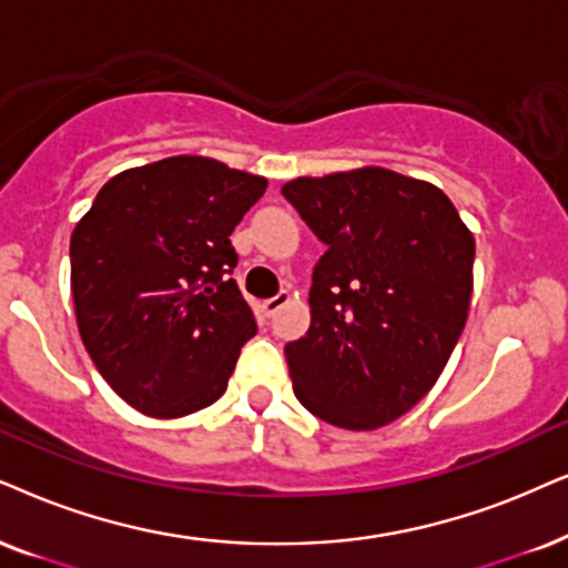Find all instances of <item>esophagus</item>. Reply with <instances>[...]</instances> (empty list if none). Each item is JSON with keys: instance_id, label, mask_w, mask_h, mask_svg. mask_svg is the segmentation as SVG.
<instances>
[{"instance_id": "obj_1", "label": "esophagus", "mask_w": 568, "mask_h": 568, "mask_svg": "<svg viewBox=\"0 0 568 568\" xmlns=\"http://www.w3.org/2000/svg\"><path fill=\"white\" fill-rule=\"evenodd\" d=\"M288 304H291V293L288 291H280L277 296H272V298L264 301L262 308H264V314H267V317H272V314H277L280 308L288 306Z\"/></svg>"}]
</instances>
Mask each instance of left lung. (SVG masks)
Returning a JSON list of instances; mask_svg holds the SVG:
<instances>
[{
  "label": "left lung",
  "instance_id": "left-lung-1",
  "mask_svg": "<svg viewBox=\"0 0 568 568\" xmlns=\"http://www.w3.org/2000/svg\"><path fill=\"white\" fill-rule=\"evenodd\" d=\"M283 196L325 243L312 327L285 346L293 393L327 425L377 429L427 396L466 325L475 239L433 183L385 168L298 178Z\"/></svg>",
  "mask_w": 568,
  "mask_h": 568
}]
</instances>
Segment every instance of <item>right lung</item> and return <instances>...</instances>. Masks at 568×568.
Returning <instances> with one entry per match:
<instances>
[{"mask_svg": "<svg viewBox=\"0 0 568 568\" xmlns=\"http://www.w3.org/2000/svg\"><path fill=\"white\" fill-rule=\"evenodd\" d=\"M267 191L206 156L114 175L70 239L83 346L120 398L175 419L225 393L256 320L231 277V233Z\"/></svg>", "mask_w": 568, "mask_h": 568, "instance_id": "right-lung-1", "label": "right lung"}]
</instances>
